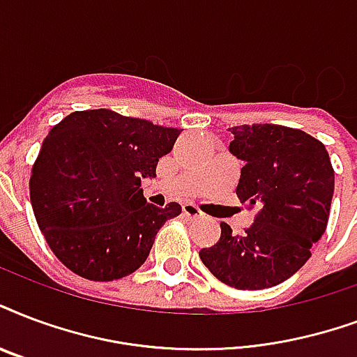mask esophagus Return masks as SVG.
<instances>
[{"instance_id":"esophagus-1","label":"esophagus","mask_w":357,"mask_h":357,"mask_svg":"<svg viewBox=\"0 0 357 357\" xmlns=\"http://www.w3.org/2000/svg\"><path fill=\"white\" fill-rule=\"evenodd\" d=\"M183 217L185 219L195 221V219H202L204 213L195 206V204H183Z\"/></svg>"}]
</instances>
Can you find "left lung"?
I'll return each mask as SVG.
<instances>
[{
  "label": "left lung",
  "instance_id": "1",
  "mask_svg": "<svg viewBox=\"0 0 357 357\" xmlns=\"http://www.w3.org/2000/svg\"><path fill=\"white\" fill-rule=\"evenodd\" d=\"M230 153L245 162L236 195L257 219L241 236L221 222L219 241L200 251L228 287L262 290L292 277L328 227L335 174L324 144L282 125H238Z\"/></svg>",
  "mask_w": 357,
  "mask_h": 357
}]
</instances>
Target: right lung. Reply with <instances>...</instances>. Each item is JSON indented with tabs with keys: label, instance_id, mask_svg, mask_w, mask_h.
Instances as JSON below:
<instances>
[{
	"label": "right lung",
	"instance_id": "obj_1",
	"mask_svg": "<svg viewBox=\"0 0 357 357\" xmlns=\"http://www.w3.org/2000/svg\"><path fill=\"white\" fill-rule=\"evenodd\" d=\"M179 132L106 108L73 112L52 127L29 197L46 243L73 273L116 281L146 262L159 228L181 206L155 208L140 183L155 178Z\"/></svg>",
	"mask_w": 357,
	"mask_h": 357
}]
</instances>
